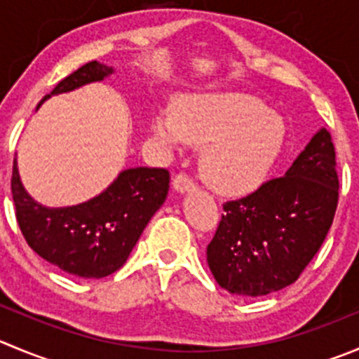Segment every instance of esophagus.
Wrapping results in <instances>:
<instances>
[{
	"label": "esophagus",
	"mask_w": 359,
	"mask_h": 359,
	"mask_svg": "<svg viewBox=\"0 0 359 359\" xmlns=\"http://www.w3.org/2000/svg\"><path fill=\"white\" fill-rule=\"evenodd\" d=\"M172 189L176 190L177 194H187L196 190V183H194L189 176H185V174H177L172 180Z\"/></svg>",
	"instance_id": "esophagus-1"
}]
</instances>
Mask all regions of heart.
Here are the masks:
<instances>
[{
    "label": "heart",
    "instance_id": "1",
    "mask_svg": "<svg viewBox=\"0 0 359 359\" xmlns=\"http://www.w3.org/2000/svg\"><path fill=\"white\" fill-rule=\"evenodd\" d=\"M165 148H203L201 174L220 196L241 197L264 183L287 139L282 116L245 93L190 95L151 121Z\"/></svg>",
    "mask_w": 359,
    "mask_h": 359
}]
</instances>
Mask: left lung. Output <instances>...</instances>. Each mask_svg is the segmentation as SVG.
Returning a JSON list of instances; mask_svg holds the SVG:
<instances>
[{
    "mask_svg": "<svg viewBox=\"0 0 359 359\" xmlns=\"http://www.w3.org/2000/svg\"><path fill=\"white\" fill-rule=\"evenodd\" d=\"M335 148L313 134L282 177L224 204L206 248L217 284L231 294L266 296L294 284L323 245L339 203Z\"/></svg>",
    "mask_w": 359,
    "mask_h": 359,
    "instance_id": "left-lung-1",
    "label": "left lung"
}]
</instances>
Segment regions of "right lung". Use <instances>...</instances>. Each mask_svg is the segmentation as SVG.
I'll use <instances>...</instances> for the list:
<instances>
[{"instance_id": "right-lung-1", "label": "right lung", "mask_w": 359, "mask_h": 359, "mask_svg": "<svg viewBox=\"0 0 359 359\" xmlns=\"http://www.w3.org/2000/svg\"><path fill=\"white\" fill-rule=\"evenodd\" d=\"M114 68L90 61L65 77L40 105L54 95L100 83ZM165 169H125L100 192L75 206L49 208L36 203L20 182L13 158L12 197L22 236L42 259L79 278H104L121 268L160 210L169 192Z\"/></svg>"}]
</instances>
